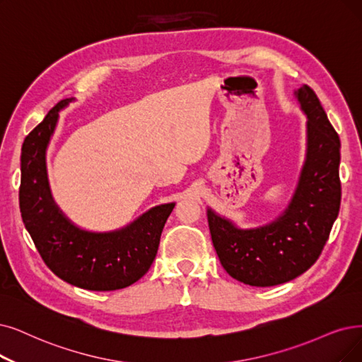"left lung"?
I'll return each mask as SVG.
<instances>
[{
    "label": "left lung",
    "instance_id": "left-lung-1",
    "mask_svg": "<svg viewBox=\"0 0 362 362\" xmlns=\"http://www.w3.org/2000/svg\"><path fill=\"white\" fill-rule=\"evenodd\" d=\"M294 93L308 117V150L290 205L278 218L255 228H239L208 209L223 267L251 286L279 285L305 273L321 255L340 209L339 135L308 84Z\"/></svg>",
    "mask_w": 362,
    "mask_h": 362
}]
</instances>
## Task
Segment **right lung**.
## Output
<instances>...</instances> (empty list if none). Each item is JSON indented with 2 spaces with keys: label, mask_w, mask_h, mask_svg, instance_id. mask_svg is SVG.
I'll return each mask as SVG.
<instances>
[{
  "label": "right lung",
  "mask_w": 362,
  "mask_h": 362,
  "mask_svg": "<svg viewBox=\"0 0 362 362\" xmlns=\"http://www.w3.org/2000/svg\"><path fill=\"white\" fill-rule=\"evenodd\" d=\"M54 105L23 141L19 206L42 262L62 281L90 291H114L135 284L153 264L168 216L175 204L158 205L114 231L96 233L72 224L50 193L46 150L59 111Z\"/></svg>",
  "instance_id": "1"
}]
</instances>
